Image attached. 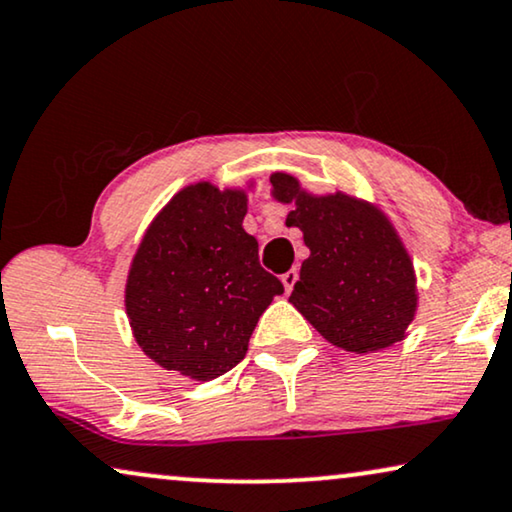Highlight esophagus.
<instances>
[{"instance_id": "obj_1", "label": "esophagus", "mask_w": 512, "mask_h": 512, "mask_svg": "<svg viewBox=\"0 0 512 512\" xmlns=\"http://www.w3.org/2000/svg\"><path fill=\"white\" fill-rule=\"evenodd\" d=\"M297 278H299V271L297 269L285 271V274L281 276V281L285 285V292H292V288H295V283H297Z\"/></svg>"}]
</instances>
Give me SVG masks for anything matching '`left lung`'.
<instances>
[{
    "label": "left lung",
    "mask_w": 512,
    "mask_h": 512,
    "mask_svg": "<svg viewBox=\"0 0 512 512\" xmlns=\"http://www.w3.org/2000/svg\"><path fill=\"white\" fill-rule=\"evenodd\" d=\"M271 196L292 206L285 224L304 234L290 304L332 346L351 353L388 349L417 316V274L384 210L358 196L311 194L290 173H274Z\"/></svg>",
    "instance_id": "1"
}]
</instances>
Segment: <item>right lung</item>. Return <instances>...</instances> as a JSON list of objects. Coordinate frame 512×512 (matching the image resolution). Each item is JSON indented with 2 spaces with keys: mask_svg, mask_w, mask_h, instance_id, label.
I'll list each match as a JSON object with an SVG mask.
<instances>
[{
  "mask_svg": "<svg viewBox=\"0 0 512 512\" xmlns=\"http://www.w3.org/2000/svg\"><path fill=\"white\" fill-rule=\"evenodd\" d=\"M245 187L194 182L149 224L126 278V316L147 358L194 381L222 377L248 351L283 283L260 267L243 229Z\"/></svg>",
  "mask_w": 512,
  "mask_h": 512,
  "instance_id": "obj_1",
  "label": "right lung"
}]
</instances>
